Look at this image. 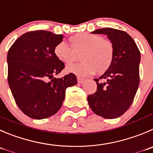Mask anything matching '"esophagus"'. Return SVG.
Here are the masks:
<instances>
[{"label": "esophagus", "instance_id": "34e87169", "mask_svg": "<svg viewBox=\"0 0 153 153\" xmlns=\"http://www.w3.org/2000/svg\"><path fill=\"white\" fill-rule=\"evenodd\" d=\"M77 81L79 83H82V82L85 81V79H83V78H81V77H77Z\"/></svg>", "mask_w": 153, "mask_h": 153}]
</instances>
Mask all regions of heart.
I'll use <instances>...</instances> for the list:
<instances>
[{
    "instance_id": "b5f03b06",
    "label": "heart",
    "mask_w": 153,
    "mask_h": 153,
    "mask_svg": "<svg viewBox=\"0 0 153 153\" xmlns=\"http://www.w3.org/2000/svg\"><path fill=\"white\" fill-rule=\"evenodd\" d=\"M70 47L65 42L57 43L54 55L60 62L70 65L80 56V63L68 65L67 71L79 76H88L95 71L105 73L114 58V46L110 40L88 32H79L68 39Z\"/></svg>"
}]
</instances>
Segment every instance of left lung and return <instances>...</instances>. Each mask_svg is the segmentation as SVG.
<instances>
[{
  "instance_id": "obj_1",
  "label": "left lung",
  "mask_w": 153,
  "mask_h": 153,
  "mask_svg": "<svg viewBox=\"0 0 153 153\" xmlns=\"http://www.w3.org/2000/svg\"><path fill=\"white\" fill-rule=\"evenodd\" d=\"M92 33L107 35L114 46V58L110 68L94 79L97 91L88 96V105L95 114L115 119L124 114L134 101L140 83V52L126 31L106 27Z\"/></svg>"
}]
</instances>
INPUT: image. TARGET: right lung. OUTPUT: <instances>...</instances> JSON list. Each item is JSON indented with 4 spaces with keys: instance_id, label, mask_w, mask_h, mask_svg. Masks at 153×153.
<instances>
[{
    "instance_id": "1",
    "label": "right lung",
    "mask_w": 153,
    "mask_h": 153,
    "mask_svg": "<svg viewBox=\"0 0 153 153\" xmlns=\"http://www.w3.org/2000/svg\"><path fill=\"white\" fill-rule=\"evenodd\" d=\"M63 35L48 30H32L20 36L7 54L8 83L17 106L30 118L43 119L62 107L65 91L77 83L75 74L54 77L65 64L54 55Z\"/></svg>"
}]
</instances>
